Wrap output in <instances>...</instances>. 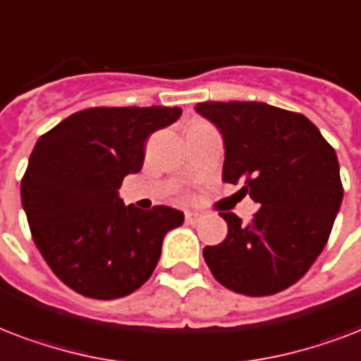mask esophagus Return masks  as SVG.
I'll list each match as a JSON object with an SVG mask.
<instances>
[{"label": "esophagus", "instance_id": "obj_1", "mask_svg": "<svg viewBox=\"0 0 361 361\" xmlns=\"http://www.w3.org/2000/svg\"><path fill=\"white\" fill-rule=\"evenodd\" d=\"M200 219H202V214H199V212H185V221L187 224H199Z\"/></svg>", "mask_w": 361, "mask_h": 361}]
</instances>
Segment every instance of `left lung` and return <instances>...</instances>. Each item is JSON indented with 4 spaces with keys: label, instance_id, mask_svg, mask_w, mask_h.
I'll use <instances>...</instances> for the list:
<instances>
[{
    "label": "left lung",
    "instance_id": "obj_1",
    "mask_svg": "<svg viewBox=\"0 0 361 361\" xmlns=\"http://www.w3.org/2000/svg\"><path fill=\"white\" fill-rule=\"evenodd\" d=\"M197 114L221 132L224 181L261 204L250 224L221 212L229 233L202 255L214 279L250 297L305 276L326 246L343 202L339 161L305 115L263 102H202Z\"/></svg>",
    "mask_w": 361,
    "mask_h": 361
}]
</instances>
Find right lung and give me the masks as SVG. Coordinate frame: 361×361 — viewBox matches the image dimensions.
I'll list each match as a JSON object with an SVG mask.
<instances>
[{
    "mask_svg": "<svg viewBox=\"0 0 361 361\" xmlns=\"http://www.w3.org/2000/svg\"><path fill=\"white\" fill-rule=\"evenodd\" d=\"M180 107H90L37 140L20 183L22 208L43 259L71 290L117 299L155 271L164 235L183 224L170 206H125L119 187L144 164L145 140Z\"/></svg>",
    "mask_w": 361,
    "mask_h": 361,
    "instance_id": "add662e5",
    "label": "right lung"
}]
</instances>
